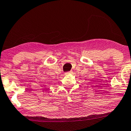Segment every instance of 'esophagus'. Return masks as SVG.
I'll list each match as a JSON object with an SVG mask.
<instances>
[{
  "label": "esophagus",
  "mask_w": 131,
  "mask_h": 131,
  "mask_svg": "<svg viewBox=\"0 0 131 131\" xmlns=\"http://www.w3.org/2000/svg\"><path fill=\"white\" fill-rule=\"evenodd\" d=\"M71 71H69V72H65V75H68V74H71Z\"/></svg>",
  "instance_id": "obj_1"
}]
</instances>
